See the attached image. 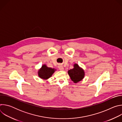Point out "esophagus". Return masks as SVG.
<instances>
[{
	"mask_svg": "<svg viewBox=\"0 0 122 122\" xmlns=\"http://www.w3.org/2000/svg\"><path fill=\"white\" fill-rule=\"evenodd\" d=\"M58 68H59L60 71H64V67H63V66H58Z\"/></svg>",
	"mask_w": 122,
	"mask_h": 122,
	"instance_id": "34e87169",
	"label": "esophagus"
}]
</instances>
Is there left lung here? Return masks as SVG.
Masks as SVG:
<instances>
[{
    "instance_id": "8db88e82",
    "label": "left lung",
    "mask_w": 122,
    "mask_h": 122,
    "mask_svg": "<svg viewBox=\"0 0 122 122\" xmlns=\"http://www.w3.org/2000/svg\"><path fill=\"white\" fill-rule=\"evenodd\" d=\"M74 67L68 71V74L70 76L71 80L76 83L81 81L84 77V72L82 69L80 68L77 64L74 65Z\"/></svg>"
}]
</instances>
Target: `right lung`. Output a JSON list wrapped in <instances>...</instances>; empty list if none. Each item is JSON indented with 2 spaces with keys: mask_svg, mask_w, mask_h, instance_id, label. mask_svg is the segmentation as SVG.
Returning a JSON list of instances; mask_svg holds the SVG:
<instances>
[{
  "mask_svg": "<svg viewBox=\"0 0 122 122\" xmlns=\"http://www.w3.org/2000/svg\"><path fill=\"white\" fill-rule=\"evenodd\" d=\"M55 70L50 67H47L46 65H43L38 72L39 77L43 79H47L51 76Z\"/></svg>",
  "mask_w": 122,
  "mask_h": 122,
  "instance_id": "obj_1",
  "label": "right lung"
}]
</instances>
